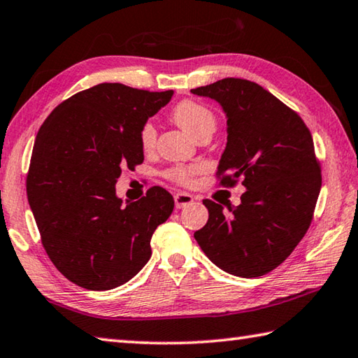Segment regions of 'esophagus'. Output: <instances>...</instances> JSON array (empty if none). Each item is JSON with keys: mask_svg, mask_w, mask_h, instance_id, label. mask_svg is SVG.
Here are the masks:
<instances>
[{"mask_svg": "<svg viewBox=\"0 0 358 358\" xmlns=\"http://www.w3.org/2000/svg\"><path fill=\"white\" fill-rule=\"evenodd\" d=\"M173 200H175V206H177L178 209L181 208H186L191 205V203L194 201V197L191 194H186V192H177L173 195Z\"/></svg>", "mask_w": 358, "mask_h": 358, "instance_id": "esophagus-1", "label": "esophagus"}]
</instances>
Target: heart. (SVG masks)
I'll return each mask as SVG.
<instances>
[{
  "instance_id": "b5f03b06",
  "label": "heart",
  "mask_w": 358,
  "mask_h": 358,
  "mask_svg": "<svg viewBox=\"0 0 358 358\" xmlns=\"http://www.w3.org/2000/svg\"><path fill=\"white\" fill-rule=\"evenodd\" d=\"M173 121L181 129L195 138L201 131H214L215 130V116L211 110L205 105L194 101L180 102L172 111ZM157 130L150 122H145L141 131H139V143L144 150H149L155 144ZM197 167L194 166H173L166 172V177L178 185L189 186L192 185L194 175L197 173Z\"/></svg>"
}]
</instances>
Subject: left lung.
Returning <instances> with one entry per match:
<instances>
[{
	"label": "left lung",
	"instance_id": "left-lung-1",
	"mask_svg": "<svg viewBox=\"0 0 358 358\" xmlns=\"http://www.w3.org/2000/svg\"><path fill=\"white\" fill-rule=\"evenodd\" d=\"M191 91L217 101L227 115L220 185L233 187L242 178L247 187L229 214L203 200L209 219L195 241L229 275H267L290 256L313 219L321 169L310 131L296 111L255 82L228 77Z\"/></svg>",
	"mask_w": 358,
	"mask_h": 358
}]
</instances>
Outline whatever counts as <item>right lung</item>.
<instances>
[{
    "label": "right lung",
    "instance_id": "obj_1",
    "mask_svg": "<svg viewBox=\"0 0 358 358\" xmlns=\"http://www.w3.org/2000/svg\"><path fill=\"white\" fill-rule=\"evenodd\" d=\"M172 94L99 83L57 105L37 133L27 200L49 259L83 289L130 281L152 256V234L173 211L163 187L125 206L115 187L124 167L144 161L139 131Z\"/></svg>",
    "mask_w": 358,
    "mask_h": 358
}]
</instances>
